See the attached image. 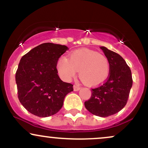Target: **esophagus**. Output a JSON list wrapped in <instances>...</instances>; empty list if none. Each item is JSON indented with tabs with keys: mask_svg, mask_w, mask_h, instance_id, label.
<instances>
[{
	"mask_svg": "<svg viewBox=\"0 0 148 148\" xmlns=\"http://www.w3.org/2000/svg\"><path fill=\"white\" fill-rule=\"evenodd\" d=\"M73 88H74V91H79V90L81 89V88H80L79 86H76V85H74Z\"/></svg>",
	"mask_w": 148,
	"mask_h": 148,
	"instance_id": "34e87169",
	"label": "esophagus"
}]
</instances>
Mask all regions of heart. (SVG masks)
<instances>
[{
    "instance_id": "obj_1",
    "label": "heart",
    "mask_w": 148,
    "mask_h": 148,
    "mask_svg": "<svg viewBox=\"0 0 148 148\" xmlns=\"http://www.w3.org/2000/svg\"><path fill=\"white\" fill-rule=\"evenodd\" d=\"M57 69L65 81H70L79 71V77L84 84L95 86L107 79L110 65L105 56L90 49H81L72 51L69 58H60L57 62Z\"/></svg>"
}]
</instances>
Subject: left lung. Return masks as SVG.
Instances as JSON below:
<instances>
[{"label":"left lung","instance_id":"8db88e82","mask_svg":"<svg viewBox=\"0 0 148 148\" xmlns=\"http://www.w3.org/2000/svg\"><path fill=\"white\" fill-rule=\"evenodd\" d=\"M100 49L109 62V76L104 84L92 89L90 99L84 104L92 114L108 117L118 113L126 105L133 81L131 69L122 56L105 47Z\"/></svg>","mask_w":148,"mask_h":148}]
</instances>
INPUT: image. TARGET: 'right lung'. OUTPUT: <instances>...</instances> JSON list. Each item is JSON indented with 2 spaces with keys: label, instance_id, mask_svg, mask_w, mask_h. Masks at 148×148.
<instances>
[{
  "label": "right lung",
  "instance_id": "obj_1",
  "mask_svg": "<svg viewBox=\"0 0 148 148\" xmlns=\"http://www.w3.org/2000/svg\"><path fill=\"white\" fill-rule=\"evenodd\" d=\"M69 49L67 46L43 43L21 58L16 84L20 102L38 117H49L60 110L65 96L74 90L73 85L63 82L56 69L57 62Z\"/></svg>",
  "mask_w": 148,
  "mask_h": 148
}]
</instances>
